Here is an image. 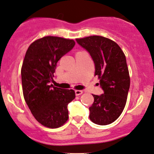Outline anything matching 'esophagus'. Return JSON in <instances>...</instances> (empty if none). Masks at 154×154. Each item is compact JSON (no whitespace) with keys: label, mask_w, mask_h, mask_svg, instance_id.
Returning <instances> with one entry per match:
<instances>
[{"label":"esophagus","mask_w":154,"mask_h":154,"mask_svg":"<svg viewBox=\"0 0 154 154\" xmlns=\"http://www.w3.org/2000/svg\"><path fill=\"white\" fill-rule=\"evenodd\" d=\"M82 94V90H76L75 91V94L77 96H79V95H81Z\"/></svg>","instance_id":"esophagus-1"}]
</instances>
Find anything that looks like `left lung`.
<instances>
[{
    "instance_id": "left-lung-1",
    "label": "left lung",
    "mask_w": 154,
    "mask_h": 154,
    "mask_svg": "<svg viewBox=\"0 0 154 154\" xmlns=\"http://www.w3.org/2000/svg\"><path fill=\"white\" fill-rule=\"evenodd\" d=\"M90 53L104 94L93 95L89 118L94 123L106 125L121 115L130 88V76L126 58L119 45L111 39L93 35L76 39Z\"/></svg>"
}]
</instances>
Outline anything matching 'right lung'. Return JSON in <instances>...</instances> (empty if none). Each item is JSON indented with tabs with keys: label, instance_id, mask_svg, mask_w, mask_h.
<instances>
[{
	"label": "right lung",
	"instance_id": "right-lung-1",
	"mask_svg": "<svg viewBox=\"0 0 154 154\" xmlns=\"http://www.w3.org/2000/svg\"><path fill=\"white\" fill-rule=\"evenodd\" d=\"M75 45L74 40L54 36L38 39L29 46L21 68L24 100L39 123L57 128L69 119L68 104L75 98L72 89L49 85L57 63Z\"/></svg>",
	"mask_w": 154,
	"mask_h": 154
}]
</instances>
